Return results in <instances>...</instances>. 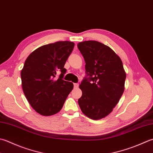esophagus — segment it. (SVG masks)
Returning a JSON list of instances; mask_svg holds the SVG:
<instances>
[{
  "instance_id": "34e87169",
  "label": "esophagus",
  "mask_w": 153,
  "mask_h": 153,
  "mask_svg": "<svg viewBox=\"0 0 153 153\" xmlns=\"http://www.w3.org/2000/svg\"><path fill=\"white\" fill-rule=\"evenodd\" d=\"M74 85L75 88H78V86H79V83H74Z\"/></svg>"
}]
</instances>
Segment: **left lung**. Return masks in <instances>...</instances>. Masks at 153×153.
<instances>
[{"label": "left lung", "mask_w": 153, "mask_h": 153, "mask_svg": "<svg viewBox=\"0 0 153 153\" xmlns=\"http://www.w3.org/2000/svg\"><path fill=\"white\" fill-rule=\"evenodd\" d=\"M77 48L85 62V77L79 85L78 104L82 113L94 120L112 112L125 90L126 73L121 58L111 48L97 41H84Z\"/></svg>", "instance_id": "8db88e82"}]
</instances>
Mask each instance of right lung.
I'll use <instances>...</instances> for the list:
<instances>
[{
  "instance_id": "obj_1",
  "label": "right lung",
  "mask_w": 153,
  "mask_h": 153,
  "mask_svg": "<svg viewBox=\"0 0 153 153\" xmlns=\"http://www.w3.org/2000/svg\"><path fill=\"white\" fill-rule=\"evenodd\" d=\"M72 42H57L39 47L26 58L21 79L24 94L28 103L39 114L50 116L62 108L73 83L63 79L65 62L74 47ZM58 71L61 74L55 78Z\"/></svg>"
}]
</instances>
